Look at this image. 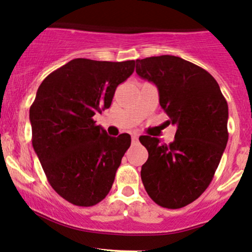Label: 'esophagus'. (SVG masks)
Returning <instances> with one entry per match:
<instances>
[{
	"mask_svg": "<svg viewBox=\"0 0 252 252\" xmlns=\"http://www.w3.org/2000/svg\"><path fill=\"white\" fill-rule=\"evenodd\" d=\"M131 144H133V145L139 144V136H137L136 134L131 135Z\"/></svg>",
	"mask_w": 252,
	"mask_h": 252,
	"instance_id": "1",
	"label": "esophagus"
}]
</instances>
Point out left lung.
<instances>
[{"label": "left lung", "mask_w": 252, "mask_h": 252, "mask_svg": "<svg viewBox=\"0 0 252 252\" xmlns=\"http://www.w3.org/2000/svg\"><path fill=\"white\" fill-rule=\"evenodd\" d=\"M136 73L157 86L169 124V145L140 136L148 151L141 180L151 199L168 209L194 202L208 189L228 141V105L216 79L198 65L174 55L136 60Z\"/></svg>", "instance_id": "1"}]
</instances>
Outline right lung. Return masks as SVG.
<instances>
[{
	"mask_svg": "<svg viewBox=\"0 0 252 252\" xmlns=\"http://www.w3.org/2000/svg\"><path fill=\"white\" fill-rule=\"evenodd\" d=\"M135 60L73 59L44 78L30 107L32 146L53 189L77 206L108 194L130 135L108 136L93 119L111 106Z\"/></svg>",
	"mask_w": 252,
	"mask_h": 252,
	"instance_id": "obj_1",
	"label": "right lung"
}]
</instances>
